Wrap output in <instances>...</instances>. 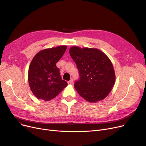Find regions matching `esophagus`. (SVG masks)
<instances>
[{
    "label": "esophagus",
    "mask_w": 146,
    "mask_h": 146,
    "mask_svg": "<svg viewBox=\"0 0 146 146\" xmlns=\"http://www.w3.org/2000/svg\"><path fill=\"white\" fill-rule=\"evenodd\" d=\"M73 79L70 80L69 81H68V85H72L73 84Z\"/></svg>",
    "instance_id": "1"
}]
</instances>
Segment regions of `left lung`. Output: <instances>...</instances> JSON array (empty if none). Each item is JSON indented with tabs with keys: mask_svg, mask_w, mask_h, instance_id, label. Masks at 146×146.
<instances>
[{
	"mask_svg": "<svg viewBox=\"0 0 146 146\" xmlns=\"http://www.w3.org/2000/svg\"><path fill=\"white\" fill-rule=\"evenodd\" d=\"M69 52L79 70L80 78L74 83L78 94L90 103L104 99L110 92L116 78L108 56L96 48L72 46Z\"/></svg>",
	"mask_w": 146,
	"mask_h": 146,
	"instance_id": "left-lung-1",
	"label": "left lung"
}]
</instances>
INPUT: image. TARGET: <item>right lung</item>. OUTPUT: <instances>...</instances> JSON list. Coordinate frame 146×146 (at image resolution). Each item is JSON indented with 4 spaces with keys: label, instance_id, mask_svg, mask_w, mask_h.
<instances>
[{
    "label": "right lung",
    "instance_id": "right-lung-1",
    "mask_svg": "<svg viewBox=\"0 0 146 146\" xmlns=\"http://www.w3.org/2000/svg\"><path fill=\"white\" fill-rule=\"evenodd\" d=\"M66 46H59L40 50L31 61L28 81L31 91L38 98L49 101L58 96L67 86L62 80L56 64L62 56Z\"/></svg>",
    "mask_w": 146,
    "mask_h": 146
}]
</instances>
